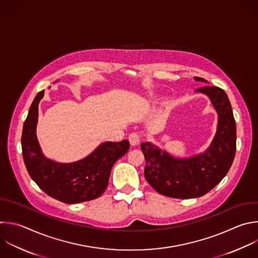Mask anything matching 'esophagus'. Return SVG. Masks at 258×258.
Masks as SVG:
<instances>
[{
	"label": "esophagus",
	"mask_w": 258,
	"mask_h": 258,
	"mask_svg": "<svg viewBox=\"0 0 258 258\" xmlns=\"http://www.w3.org/2000/svg\"><path fill=\"white\" fill-rule=\"evenodd\" d=\"M128 141H130L132 146H137L141 142V136L138 133H132L128 136Z\"/></svg>",
	"instance_id": "esophagus-1"
}]
</instances>
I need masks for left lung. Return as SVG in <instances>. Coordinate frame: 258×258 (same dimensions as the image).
<instances>
[{"mask_svg":"<svg viewBox=\"0 0 258 258\" xmlns=\"http://www.w3.org/2000/svg\"><path fill=\"white\" fill-rule=\"evenodd\" d=\"M195 79L206 82L203 78ZM198 91L211 98L219 114L217 134L208 151L181 160L150 143L141 145L146 180L157 192L169 198L186 200L205 196L225 177L235 157L236 123L227 94L214 86H204Z\"/></svg>","mask_w":258,"mask_h":258,"instance_id":"8db88e82","label":"left lung"}]
</instances>
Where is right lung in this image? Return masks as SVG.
<instances>
[{
	"instance_id": "add662e5",
	"label": "right lung",
	"mask_w": 258,
	"mask_h": 258,
	"mask_svg": "<svg viewBox=\"0 0 258 258\" xmlns=\"http://www.w3.org/2000/svg\"><path fill=\"white\" fill-rule=\"evenodd\" d=\"M43 94L44 90L34 98L21 137L23 159L30 177L46 195L64 204H79L99 198L107 187L113 164L128 151V141L103 143L88 157L71 164L46 159L35 134L38 103Z\"/></svg>"
}]
</instances>
